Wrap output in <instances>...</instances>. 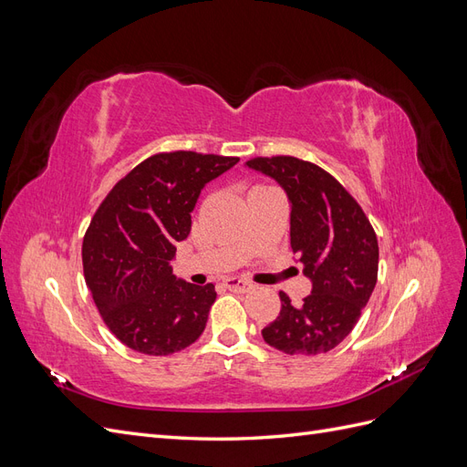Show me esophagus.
<instances>
[{"instance_id":"34e87169","label":"esophagus","mask_w":467,"mask_h":467,"mask_svg":"<svg viewBox=\"0 0 467 467\" xmlns=\"http://www.w3.org/2000/svg\"><path fill=\"white\" fill-rule=\"evenodd\" d=\"M223 286L234 290V292H249V290L255 288V285H253V282H249V280H245V278H237V276L225 278V280H223Z\"/></svg>"}]
</instances>
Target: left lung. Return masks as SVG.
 <instances>
[{
  "mask_svg": "<svg viewBox=\"0 0 467 467\" xmlns=\"http://www.w3.org/2000/svg\"><path fill=\"white\" fill-rule=\"evenodd\" d=\"M245 167L275 179L290 202V245L312 280L294 306L280 292V314L261 331L286 355H321L355 327L378 280V239L358 202L321 167L290 155L255 158Z\"/></svg>",
  "mask_w": 467,
  "mask_h": 467,
  "instance_id": "obj_1",
  "label": "left lung"
}]
</instances>
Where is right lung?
<instances>
[{
    "label": "right lung",
    "instance_id": "add662e5",
    "mask_svg": "<svg viewBox=\"0 0 467 467\" xmlns=\"http://www.w3.org/2000/svg\"><path fill=\"white\" fill-rule=\"evenodd\" d=\"M237 161L196 151L151 155L95 212L83 237V273L99 314L122 345L165 357L202 335L214 285L177 278L171 261L191 232L201 191Z\"/></svg>",
    "mask_w": 467,
    "mask_h": 467
}]
</instances>
